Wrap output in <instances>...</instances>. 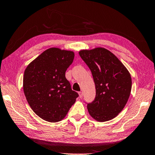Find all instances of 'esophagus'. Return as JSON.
Returning a JSON list of instances; mask_svg holds the SVG:
<instances>
[{
	"instance_id": "obj_1",
	"label": "esophagus",
	"mask_w": 155,
	"mask_h": 155,
	"mask_svg": "<svg viewBox=\"0 0 155 155\" xmlns=\"http://www.w3.org/2000/svg\"><path fill=\"white\" fill-rule=\"evenodd\" d=\"M78 94H79V97H80V98H82V96H83L82 91H80V92H78Z\"/></svg>"
}]
</instances>
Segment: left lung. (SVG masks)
I'll list each match as a JSON object with an SVG mask.
<instances>
[{"label": "left lung", "instance_id": "1", "mask_svg": "<svg viewBox=\"0 0 155 155\" xmlns=\"http://www.w3.org/2000/svg\"><path fill=\"white\" fill-rule=\"evenodd\" d=\"M79 54L92 73L96 98L87 104L89 115L98 122L113 120L124 109L131 91V77L124 65L104 48L82 50Z\"/></svg>", "mask_w": 155, "mask_h": 155}]
</instances>
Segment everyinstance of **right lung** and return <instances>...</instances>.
<instances>
[{"label": "right lung", "instance_id": "right-lung-1", "mask_svg": "<svg viewBox=\"0 0 155 155\" xmlns=\"http://www.w3.org/2000/svg\"><path fill=\"white\" fill-rule=\"evenodd\" d=\"M74 57L73 51L51 48L24 71L23 89L26 100L33 111L47 122L62 120L78 97L65 76Z\"/></svg>", "mask_w": 155, "mask_h": 155}]
</instances>
